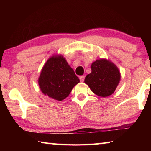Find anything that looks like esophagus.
<instances>
[{"label":"esophagus","instance_id":"34e87169","mask_svg":"<svg viewBox=\"0 0 151 151\" xmlns=\"http://www.w3.org/2000/svg\"><path fill=\"white\" fill-rule=\"evenodd\" d=\"M79 79L81 82H83L84 80H85V76H79Z\"/></svg>","mask_w":151,"mask_h":151}]
</instances>
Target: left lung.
<instances>
[{
  "label": "left lung",
  "instance_id": "1",
  "mask_svg": "<svg viewBox=\"0 0 151 151\" xmlns=\"http://www.w3.org/2000/svg\"><path fill=\"white\" fill-rule=\"evenodd\" d=\"M91 73L86 76V83L99 96H109L114 93L121 80L117 66L109 60L101 58L91 65Z\"/></svg>",
  "mask_w": 151,
  "mask_h": 151
}]
</instances>
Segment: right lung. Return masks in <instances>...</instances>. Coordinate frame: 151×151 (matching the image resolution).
Returning <instances> with one entry per match:
<instances>
[{
  "label": "right lung",
  "mask_w": 151,
  "mask_h": 151,
  "mask_svg": "<svg viewBox=\"0 0 151 151\" xmlns=\"http://www.w3.org/2000/svg\"><path fill=\"white\" fill-rule=\"evenodd\" d=\"M38 82L43 94L61 101L69 95L80 80L62 55H54L46 62Z\"/></svg>",
  "instance_id": "right-lung-1"
}]
</instances>
